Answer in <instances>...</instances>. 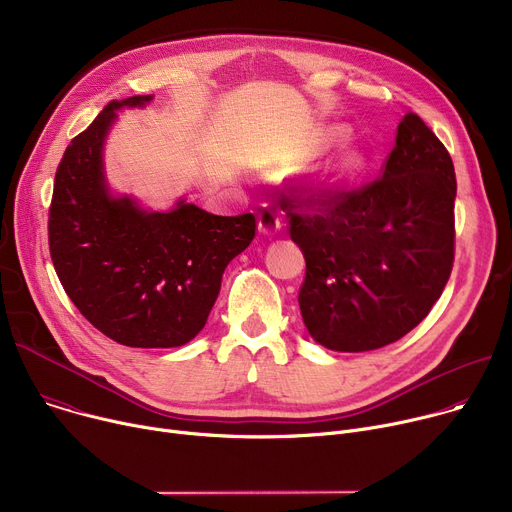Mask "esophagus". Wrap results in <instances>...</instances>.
Listing matches in <instances>:
<instances>
[{"label": "esophagus", "instance_id": "esophagus-1", "mask_svg": "<svg viewBox=\"0 0 512 512\" xmlns=\"http://www.w3.org/2000/svg\"><path fill=\"white\" fill-rule=\"evenodd\" d=\"M280 228H282V212L269 204H263L259 210V230L263 235H275Z\"/></svg>", "mask_w": 512, "mask_h": 512}]
</instances>
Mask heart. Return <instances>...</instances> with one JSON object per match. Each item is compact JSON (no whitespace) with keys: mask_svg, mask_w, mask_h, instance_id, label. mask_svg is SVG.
<instances>
[{"mask_svg":"<svg viewBox=\"0 0 512 512\" xmlns=\"http://www.w3.org/2000/svg\"><path fill=\"white\" fill-rule=\"evenodd\" d=\"M353 165H355V159H353V157H343V159L333 167V175H343L345 171L353 169Z\"/></svg>","mask_w":512,"mask_h":512,"instance_id":"obj_1","label":"heart"}]
</instances>
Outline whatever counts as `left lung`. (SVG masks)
Wrapping results in <instances>:
<instances>
[{"label":"left lung","mask_w":512,"mask_h":512,"mask_svg":"<svg viewBox=\"0 0 512 512\" xmlns=\"http://www.w3.org/2000/svg\"><path fill=\"white\" fill-rule=\"evenodd\" d=\"M455 194L447 149L412 112L378 179L355 190L290 185L282 204L306 259L298 304L316 343L374 351L431 312L453 267Z\"/></svg>","instance_id":"obj_1"}]
</instances>
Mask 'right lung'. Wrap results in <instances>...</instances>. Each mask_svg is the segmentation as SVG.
<instances>
[{
  "mask_svg": "<svg viewBox=\"0 0 512 512\" xmlns=\"http://www.w3.org/2000/svg\"><path fill=\"white\" fill-rule=\"evenodd\" d=\"M151 100H114L73 138L55 175L49 249L67 296L100 333L126 347L167 349L204 329L222 273L251 245L257 218L216 216L183 200L147 212L110 196L104 138L116 110Z\"/></svg>",
  "mask_w": 512,
  "mask_h": 512,
  "instance_id": "1",
  "label": "right lung"
}]
</instances>
